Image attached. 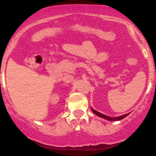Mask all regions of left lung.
<instances>
[{
    "instance_id": "8db88e82",
    "label": "left lung",
    "mask_w": 156,
    "mask_h": 156,
    "mask_svg": "<svg viewBox=\"0 0 156 156\" xmlns=\"http://www.w3.org/2000/svg\"><path fill=\"white\" fill-rule=\"evenodd\" d=\"M91 110H92L93 112L94 113V114H96L97 115L100 116V117L103 118V119H106V120H108V121H119V120H122V119H125V117H126L127 115H128L129 113H127V114H125L124 115H121V116H119V117H114V118H111L109 117V116H107V115H103L101 114V113H100L99 112L96 111V110L93 109V108H91Z\"/></svg>"
}]
</instances>
